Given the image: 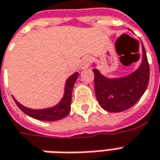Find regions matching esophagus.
<instances>
[{
    "instance_id": "esophagus-1",
    "label": "esophagus",
    "mask_w": 160,
    "mask_h": 160,
    "mask_svg": "<svg viewBox=\"0 0 160 160\" xmlns=\"http://www.w3.org/2000/svg\"><path fill=\"white\" fill-rule=\"evenodd\" d=\"M91 64V58L89 56H85V57L82 58V63H81V68L82 69H86L89 68Z\"/></svg>"
}]
</instances>
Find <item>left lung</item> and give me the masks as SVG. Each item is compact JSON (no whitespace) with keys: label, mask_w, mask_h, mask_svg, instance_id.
Masks as SVG:
<instances>
[{"label":"left lung","mask_w":160,"mask_h":160,"mask_svg":"<svg viewBox=\"0 0 160 160\" xmlns=\"http://www.w3.org/2000/svg\"><path fill=\"white\" fill-rule=\"evenodd\" d=\"M142 61L140 67L128 76L108 78L93 68L95 94L103 109L120 112L133 107L144 93L149 83L150 68L145 48L142 43Z\"/></svg>","instance_id":"left-lung-1"}]
</instances>
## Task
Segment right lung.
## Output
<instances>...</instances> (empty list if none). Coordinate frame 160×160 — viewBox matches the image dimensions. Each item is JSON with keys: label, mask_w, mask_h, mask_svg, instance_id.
Here are the masks:
<instances>
[{"label": "right lung", "mask_w": 160, "mask_h": 160, "mask_svg": "<svg viewBox=\"0 0 160 160\" xmlns=\"http://www.w3.org/2000/svg\"><path fill=\"white\" fill-rule=\"evenodd\" d=\"M78 72L74 73L69 78H68L65 83V91L62 100L56 106L52 108H45V109H31L26 107H23L20 103L18 102L15 98L14 100L18 108L22 110L25 114L31 117L37 119L39 121H46V122H54L59 121L62 118L66 117L70 111V105H71V98H72V90L74 84L78 78Z\"/></svg>", "instance_id": "1"}]
</instances>
